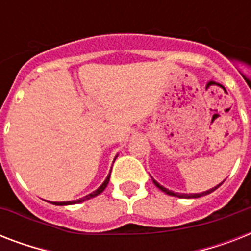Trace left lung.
Here are the masks:
<instances>
[{
  "mask_svg": "<svg viewBox=\"0 0 251 251\" xmlns=\"http://www.w3.org/2000/svg\"><path fill=\"white\" fill-rule=\"evenodd\" d=\"M152 181H153V183H155V185H156V186L159 187V189H160L161 191H164L165 194L173 195V197H178V198H199V197H203V195L210 194V193H212V191H214V190H216V189H218V187L220 186V185H222V183H220V185H218V186L212 187V189H210V190L204 191V193H201V194H178V193H173V191H169V190H168V189L163 187V186H161V185H159V183H157L156 181H155V179H152Z\"/></svg>",
  "mask_w": 251,
  "mask_h": 251,
  "instance_id": "left-lung-1",
  "label": "left lung"
}]
</instances>
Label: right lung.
Wrapping results in <instances>:
<instances>
[{
    "label": "right lung",
    "instance_id": "obj_1",
    "mask_svg": "<svg viewBox=\"0 0 251 251\" xmlns=\"http://www.w3.org/2000/svg\"><path fill=\"white\" fill-rule=\"evenodd\" d=\"M109 177H110V175L106 177V179L104 181V182H102V185L99 187L98 190H95L94 193H91V194L86 195L84 198H80V199H78V201H73V202H53V204H56V206H66V204H73V203H80V202H84V201H87V199L94 198V197H96V195H99L100 193H102V191H104V189H105L106 185H108V182H109Z\"/></svg>",
    "mask_w": 251,
    "mask_h": 251
}]
</instances>
